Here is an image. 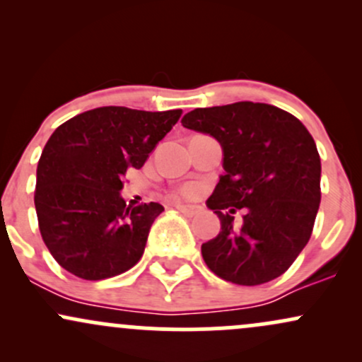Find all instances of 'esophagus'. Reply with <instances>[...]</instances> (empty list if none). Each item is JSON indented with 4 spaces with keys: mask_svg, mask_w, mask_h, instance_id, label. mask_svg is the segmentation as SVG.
Returning a JSON list of instances; mask_svg holds the SVG:
<instances>
[{
    "mask_svg": "<svg viewBox=\"0 0 362 362\" xmlns=\"http://www.w3.org/2000/svg\"><path fill=\"white\" fill-rule=\"evenodd\" d=\"M177 209L180 211V213H184L185 216H189V218H192V216L201 213V207L190 206V204H177Z\"/></svg>",
    "mask_w": 362,
    "mask_h": 362,
    "instance_id": "esophagus-1",
    "label": "esophagus"
}]
</instances>
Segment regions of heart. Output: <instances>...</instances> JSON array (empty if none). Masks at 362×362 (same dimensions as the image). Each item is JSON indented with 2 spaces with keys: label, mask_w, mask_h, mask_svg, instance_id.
<instances>
[{
  "label": "heart",
  "mask_w": 362,
  "mask_h": 362,
  "mask_svg": "<svg viewBox=\"0 0 362 362\" xmlns=\"http://www.w3.org/2000/svg\"><path fill=\"white\" fill-rule=\"evenodd\" d=\"M185 192H189V189H185Z\"/></svg>",
  "instance_id": "b5f03b06"
}]
</instances>
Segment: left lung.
<instances>
[{
  "instance_id": "obj_1",
  "label": "left lung",
  "mask_w": 362,
  "mask_h": 362,
  "mask_svg": "<svg viewBox=\"0 0 362 362\" xmlns=\"http://www.w3.org/2000/svg\"><path fill=\"white\" fill-rule=\"evenodd\" d=\"M182 126L223 148L224 175L207 199L221 231L201 247L207 267L240 286L282 276L308 243L322 199V163L308 129L279 107L253 102L195 109ZM238 209L245 214L235 230Z\"/></svg>"
}]
</instances>
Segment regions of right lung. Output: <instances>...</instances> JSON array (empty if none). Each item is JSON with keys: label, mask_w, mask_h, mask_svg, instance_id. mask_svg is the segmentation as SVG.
<instances>
[{"label": "right lung", "mask_w": 362, "mask_h": 362, "mask_svg": "<svg viewBox=\"0 0 362 362\" xmlns=\"http://www.w3.org/2000/svg\"><path fill=\"white\" fill-rule=\"evenodd\" d=\"M182 110L98 107L61 124L37 165L35 211L57 264L86 281L119 276L143 257L163 206H126L129 168H141Z\"/></svg>", "instance_id": "obj_1"}]
</instances>
